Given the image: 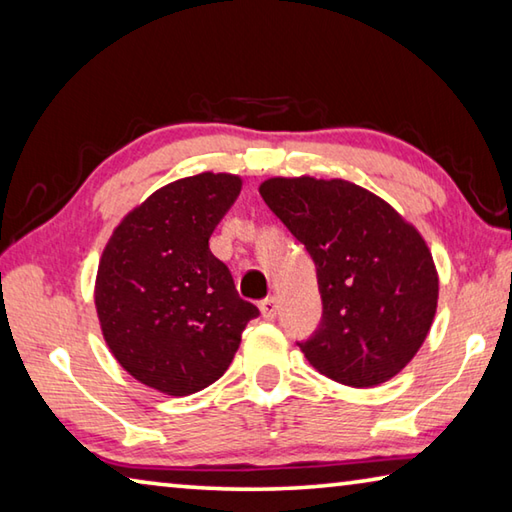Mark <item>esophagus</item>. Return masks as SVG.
I'll list each match as a JSON object with an SVG mask.
<instances>
[{"instance_id": "1", "label": "esophagus", "mask_w": 512, "mask_h": 512, "mask_svg": "<svg viewBox=\"0 0 512 512\" xmlns=\"http://www.w3.org/2000/svg\"><path fill=\"white\" fill-rule=\"evenodd\" d=\"M259 309H262V316L266 320H273L277 316V300L275 298H266V300H262V305H259Z\"/></svg>"}]
</instances>
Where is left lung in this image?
Listing matches in <instances>:
<instances>
[{
	"label": "left lung",
	"mask_w": 512,
	"mask_h": 512,
	"mask_svg": "<svg viewBox=\"0 0 512 512\" xmlns=\"http://www.w3.org/2000/svg\"><path fill=\"white\" fill-rule=\"evenodd\" d=\"M264 203L316 264L323 318L298 343L320 375L379 386L406 368L438 307L427 244L384 198L348 180L268 178Z\"/></svg>",
	"instance_id": "1"
}]
</instances>
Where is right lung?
I'll list each match as a JSON object with an SVG mask.
<instances>
[{"instance_id":"obj_1","label":"right lung","mask_w":512,"mask_h":512,"mask_svg":"<svg viewBox=\"0 0 512 512\" xmlns=\"http://www.w3.org/2000/svg\"><path fill=\"white\" fill-rule=\"evenodd\" d=\"M239 192L232 173L180 178L128 212L103 248L94 284L103 339L128 375L164 395L214 384L259 316L210 250Z\"/></svg>"}]
</instances>
